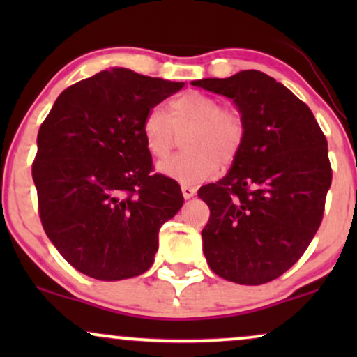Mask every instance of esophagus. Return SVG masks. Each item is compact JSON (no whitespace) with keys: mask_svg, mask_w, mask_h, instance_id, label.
<instances>
[{"mask_svg":"<svg viewBox=\"0 0 357 357\" xmlns=\"http://www.w3.org/2000/svg\"><path fill=\"white\" fill-rule=\"evenodd\" d=\"M181 191H183V196L186 199H190L196 195V188L190 186V184H181Z\"/></svg>","mask_w":357,"mask_h":357,"instance_id":"34e87169","label":"esophagus"}]
</instances>
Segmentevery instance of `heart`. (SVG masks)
Segmentation results:
<instances>
[{
    "label": "heart",
    "mask_w": 357,
    "mask_h": 357,
    "mask_svg": "<svg viewBox=\"0 0 357 357\" xmlns=\"http://www.w3.org/2000/svg\"><path fill=\"white\" fill-rule=\"evenodd\" d=\"M186 151L166 159L159 171L183 184H198L211 178L220 166L231 165L247 137V122L235 107H223L206 93L184 92L169 104V116L162 109H151L142 121V136L154 158L169 155L181 134Z\"/></svg>",
    "instance_id": "b5f03b06"
}]
</instances>
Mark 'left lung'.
<instances>
[{
    "label": "left lung",
    "instance_id": "left-lung-1",
    "mask_svg": "<svg viewBox=\"0 0 357 357\" xmlns=\"http://www.w3.org/2000/svg\"><path fill=\"white\" fill-rule=\"evenodd\" d=\"M191 84L233 99L247 122L228 174L198 191L210 208L204 257L225 280L267 284L304 255L321 227L333 181L326 136L304 102L264 72Z\"/></svg>",
    "mask_w": 357,
    "mask_h": 357
}]
</instances>
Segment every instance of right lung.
I'll return each mask as SVG.
<instances>
[{
	"label": "right lung",
	"instance_id": "1",
	"mask_svg": "<svg viewBox=\"0 0 357 357\" xmlns=\"http://www.w3.org/2000/svg\"><path fill=\"white\" fill-rule=\"evenodd\" d=\"M183 85L104 70L65 89L40 126L31 166L40 220L61 257L85 275L144 273L159 228L181 210L179 184L153 173L142 121Z\"/></svg>",
	"mask_w": 357,
	"mask_h": 357
}]
</instances>
